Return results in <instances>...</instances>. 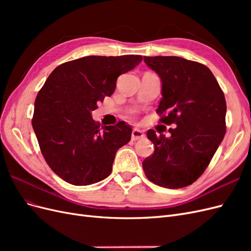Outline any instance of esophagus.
<instances>
[{"label": "esophagus", "mask_w": 251, "mask_h": 251, "mask_svg": "<svg viewBox=\"0 0 251 251\" xmlns=\"http://www.w3.org/2000/svg\"><path fill=\"white\" fill-rule=\"evenodd\" d=\"M144 137V133L140 130H138V128H134V130L132 131V140L133 141H136V140H140Z\"/></svg>", "instance_id": "obj_1"}]
</instances>
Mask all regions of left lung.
Instances as JSON below:
<instances>
[{
    "instance_id": "obj_1",
    "label": "left lung",
    "mask_w": 251,
    "mask_h": 251,
    "mask_svg": "<svg viewBox=\"0 0 251 251\" xmlns=\"http://www.w3.org/2000/svg\"><path fill=\"white\" fill-rule=\"evenodd\" d=\"M161 79L162 98L156 112L171 137L149 130L154 154L142 168L153 183L181 188L198 179L208 166L226 132V101L208 68L178 56H144Z\"/></svg>"
}]
</instances>
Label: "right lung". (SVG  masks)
Returning <instances> with one entry per match:
<instances>
[{"mask_svg":"<svg viewBox=\"0 0 251 251\" xmlns=\"http://www.w3.org/2000/svg\"><path fill=\"white\" fill-rule=\"evenodd\" d=\"M141 55H91L56 67L37 93L32 126L42 154L58 177L73 185L107 178L119 148L131 140L124 121L100 126L91 115L111 96L120 74L139 65Z\"/></svg>","mask_w":251,"mask_h":251,"instance_id":"add662e5","label":"right lung"}]
</instances>
